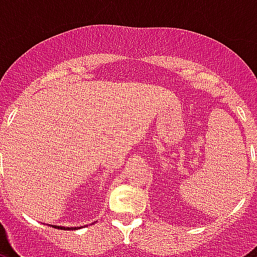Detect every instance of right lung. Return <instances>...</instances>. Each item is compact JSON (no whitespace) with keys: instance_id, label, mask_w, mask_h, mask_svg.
I'll return each instance as SVG.
<instances>
[{"instance_id":"obj_1","label":"right lung","mask_w":257,"mask_h":257,"mask_svg":"<svg viewBox=\"0 0 257 257\" xmlns=\"http://www.w3.org/2000/svg\"><path fill=\"white\" fill-rule=\"evenodd\" d=\"M53 227H56V229H64V230H65V229H69V230L75 229V227H62V226H53Z\"/></svg>"}]
</instances>
